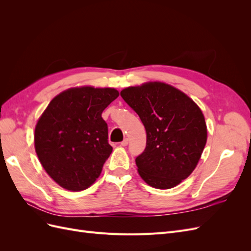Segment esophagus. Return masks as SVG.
I'll use <instances>...</instances> for the list:
<instances>
[{"instance_id": "34e87169", "label": "esophagus", "mask_w": 251, "mask_h": 251, "mask_svg": "<svg viewBox=\"0 0 251 251\" xmlns=\"http://www.w3.org/2000/svg\"><path fill=\"white\" fill-rule=\"evenodd\" d=\"M127 143H128V139H127V138H126V139H124L123 141L120 142V146H121V147H126V146H127Z\"/></svg>"}]
</instances>
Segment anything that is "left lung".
<instances>
[{
	"label": "left lung",
	"mask_w": 251,
	"mask_h": 251,
	"mask_svg": "<svg viewBox=\"0 0 251 251\" xmlns=\"http://www.w3.org/2000/svg\"><path fill=\"white\" fill-rule=\"evenodd\" d=\"M120 95L147 131V147L135 160L141 178L155 188L178 185L193 173L206 144L207 128L200 108L163 82L126 88Z\"/></svg>",
	"instance_id": "8db88e82"
}]
</instances>
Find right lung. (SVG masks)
<instances>
[{"instance_id": "add662e5", "label": "right lung", "mask_w": 251, "mask_h": 251, "mask_svg": "<svg viewBox=\"0 0 251 251\" xmlns=\"http://www.w3.org/2000/svg\"><path fill=\"white\" fill-rule=\"evenodd\" d=\"M118 95L112 88L69 89L53 98L37 121V157L49 176L68 191H83L100 177L113 150L101 113Z\"/></svg>"}]
</instances>
